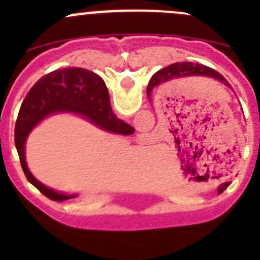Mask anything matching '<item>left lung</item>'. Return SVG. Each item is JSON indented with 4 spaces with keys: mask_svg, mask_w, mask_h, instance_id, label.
<instances>
[{
    "mask_svg": "<svg viewBox=\"0 0 260 260\" xmlns=\"http://www.w3.org/2000/svg\"><path fill=\"white\" fill-rule=\"evenodd\" d=\"M188 75H205V77L214 78V79L219 80L220 83L225 84L226 86H230V84L228 83L226 79L222 77L221 74H219L217 72H215L211 68L205 67L203 64H193V62H175V64L169 65V67L164 68V69L158 70L153 77L151 78V81L148 84V88L147 90H152L154 86H158L161 84L169 83V81L176 79V78L181 77H188ZM193 170V169H192ZM226 183H224V186H226Z\"/></svg>",
    "mask_w": 260,
    "mask_h": 260,
    "instance_id": "8db88e82",
    "label": "left lung"
}]
</instances>
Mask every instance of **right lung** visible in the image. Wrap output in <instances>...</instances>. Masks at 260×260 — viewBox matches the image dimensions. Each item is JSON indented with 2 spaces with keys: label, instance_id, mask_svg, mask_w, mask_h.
Listing matches in <instances>:
<instances>
[{
  "label": "right lung",
  "instance_id": "add662e5",
  "mask_svg": "<svg viewBox=\"0 0 260 260\" xmlns=\"http://www.w3.org/2000/svg\"><path fill=\"white\" fill-rule=\"evenodd\" d=\"M72 112L85 117L98 127L119 135H132L135 128L112 112L109 93L99 75L81 68H65L49 73L30 89L21 104L15 125V145L26 179L43 195L54 201H64L77 195L59 193L39 182L28 171L25 143L32 128L50 114Z\"/></svg>",
  "mask_w": 260,
  "mask_h": 260
}]
</instances>
